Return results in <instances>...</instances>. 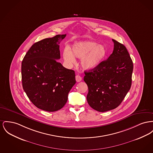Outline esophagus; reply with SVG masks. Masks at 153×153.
Here are the masks:
<instances>
[{"mask_svg":"<svg viewBox=\"0 0 153 153\" xmlns=\"http://www.w3.org/2000/svg\"><path fill=\"white\" fill-rule=\"evenodd\" d=\"M81 80H82V78L80 76H79V75L76 76V80L77 82H80L81 81Z\"/></svg>","mask_w":153,"mask_h":153,"instance_id":"34e87169","label":"esophagus"}]
</instances>
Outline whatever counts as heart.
<instances>
[{"mask_svg":"<svg viewBox=\"0 0 153 153\" xmlns=\"http://www.w3.org/2000/svg\"><path fill=\"white\" fill-rule=\"evenodd\" d=\"M107 55V51L103 45L94 42H81L72 46V53L68 48L63 50L64 59L69 63H74L75 57L81 59L82 67L87 70H92L98 67Z\"/></svg>","mask_w":153,"mask_h":153,"instance_id":"b5f03b06","label":"heart"}]
</instances>
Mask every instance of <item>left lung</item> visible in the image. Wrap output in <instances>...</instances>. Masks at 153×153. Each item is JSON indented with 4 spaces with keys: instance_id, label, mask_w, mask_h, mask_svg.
Returning <instances> with one entry per match:
<instances>
[{
    "instance_id": "obj_1",
    "label": "left lung",
    "mask_w": 153,
    "mask_h": 153,
    "mask_svg": "<svg viewBox=\"0 0 153 153\" xmlns=\"http://www.w3.org/2000/svg\"><path fill=\"white\" fill-rule=\"evenodd\" d=\"M114 50L108 59L96 68L85 71L88 87L87 100L94 110L105 112L117 108L132 84L133 62L125 45L112 40Z\"/></svg>"
}]
</instances>
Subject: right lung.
<instances>
[{"instance_id": "obj_1", "label": "right lung", "mask_w": 153, "mask_h": 153, "mask_svg": "<svg viewBox=\"0 0 153 153\" xmlns=\"http://www.w3.org/2000/svg\"><path fill=\"white\" fill-rule=\"evenodd\" d=\"M66 36L58 35L36 42L22 62L23 89L35 106L47 111L63 108L76 83L74 71L56 61L61 58L59 41Z\"/></svg>"}]
</instances>
